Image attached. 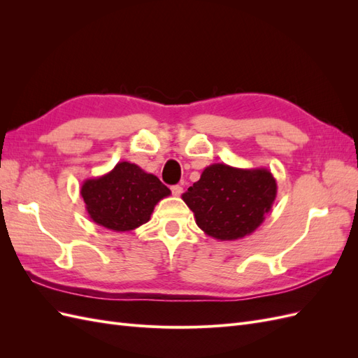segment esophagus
<instances>
[{
	"instance_id": "1",
	"label": "esophagus",
	"mask_w": 358,
	"mask_h": 358,
	"mask_svg": "<svg viewBox=\"0 0 358 358\" xmlns=\"http://www.w3.org/2000/svg\"><path fill=\"white\" fill-rule=\"evenodd\" d=\"M171 192H173V196H176V197H179L180 194L183 192V188L180 187V185H173L171 187Z\"/></svg>"
}]
</instances>
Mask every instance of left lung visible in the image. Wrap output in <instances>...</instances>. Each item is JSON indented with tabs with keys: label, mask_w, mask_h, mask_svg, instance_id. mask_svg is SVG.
Masks as SVG:
<instances>
[{
	"label": "left lung",
	"mask_w": 358,
	"mask_h": 358,
	"mask_svg": "<svg viewBox=\"0 0 358 358\" xmlns=\"http://www.w3.org/2000/svg\"><path fill=\"white\" fill-rule=\"evenodd\" d=\"M276 192V179L267 169H236L216 162L203 170L182 200L200 229L222 242L254 233L272 209Z\"/></svg>",
	"instance_id": "8db88e82"
}]
</instances>
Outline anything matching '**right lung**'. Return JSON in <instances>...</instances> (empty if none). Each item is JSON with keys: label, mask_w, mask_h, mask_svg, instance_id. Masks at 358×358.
I'll use <instances>...</instances> for the list:
<instances>
[{"label": "right lung", "mask_w": 358, "mask_h": 358, "mask_svg": "<svg viewBox=\"0 0 358 358\" xmlns=\"http://www.w3.org/2000/svg\"><path fill=\"white\" fill-rule=\"evenodd\" d=\"M171 191L137 164L121 161L106 175L86 179L80 196L90 218L112 231H131L146 224L158 201Z\"/></svg>", "instance_id": "add662e5"}]
</instances>
